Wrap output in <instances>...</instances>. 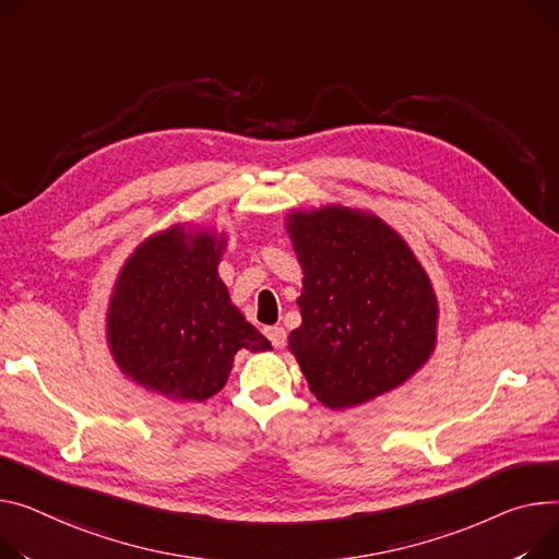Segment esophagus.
I'll use <instances>...</instances> for the list:
<instances>
[{"label":"esophagus","instance_id":"1","mask_svg":"<svg viewBox=\"0 0 559 559\" xmlns=\"http://www.w3.org/2000/svg\"><path fill=\"white\" fill-rule=\"evenodd\" d=\"M265 334H267V340L272 342V346H274V348H283V346H285V342H287V334H285V330H283V328H278V325H274V328H265Z\"/></svg>","mask_w":559,"mask_h":559}]
</instances>
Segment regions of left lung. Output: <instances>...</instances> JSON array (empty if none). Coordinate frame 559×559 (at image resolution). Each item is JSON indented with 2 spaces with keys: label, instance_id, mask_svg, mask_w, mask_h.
<instances>
[{
  "label": "left lung",
  "instance_id": "8db88e82",
  "mask_svg": "<svg viewBox=\"0 0 559 559\" xmlns=\"http://www.w3.org/2000/svg\"><path fill=\"white\" fill-rule=\"evenodd\" d=\"M304 289L289 350L330 408L373 400L436 348L438 301L414 251L373 213L330 204L285 217Z\"/></svg>",
  "mask_w": 559,
  "mask_h": 559
}]
</instances>
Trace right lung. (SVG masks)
<instances>
[{"instance_id":"right-lung-1","label":"right lung","mask_w":559,"mask_h":559,"mask_svg":"<svg viewBox=\"0 0 559 559\" xmlns=\"http://www.w3.org/2000/svg\"><path fill=\"white\" fill-rule=\"evenodd\" d=\"M225 245V236L175 225L126 260L107 308L109 353L126 378L170 400L202 402L227 384L240 348H272L217 276Z\"/></svg>"}]
</instances>
